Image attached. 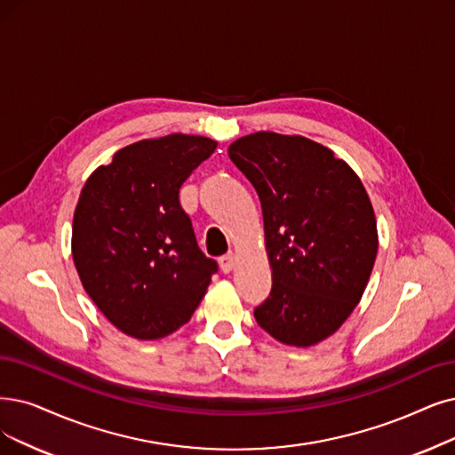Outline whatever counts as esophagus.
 I'll list each match as a JSON object with an SVG mask.
<instances>
[{"instance_id":"34e87169","label":"esophagus","mask_w":455,"mask_h":455,"mask_svg":"<svg viewBox=\"0 0 455 455\" xmlns=\"http://www.w3.org/2000/svg\"><path fill=\"white\" fill-rule=\"evenodd\" d=\"M233 265H235V253H233V251H228L226 256L220 258V268H222L224 272H229V270L233 268Z\"/></svg>"}]
</instances>
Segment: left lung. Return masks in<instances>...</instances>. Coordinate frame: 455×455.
<instances>
[{
  "label": "left lung",
  "instance_id": "left-lung-1",
  "mask_svg": "<svg viewBox=\"0 0 455 455\" xmlns=\"http://www.w3.org/2000/svg\"><path fill=\"white\" fill-rule=\"evenodd\" d=\"M228 155L263 211L272 289L253 317L278 341L310 347L339 329L368 285L377 222L366 188L331 149L302 136L256 132Z\"/></svg>",
  "mask_w": 455,
  "mask_h": 455
}]
</instances>
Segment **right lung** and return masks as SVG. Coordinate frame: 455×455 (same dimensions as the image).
Here are the masks:
<instances>
[{"label": "right lung", "instance_id": "add662e5", "mask_svg": "<svg viewBox=\"0 0 455 455\" xmlns=\"http://www.w3.org/2000/svg\"><path fill=\"white\" fill-rule=\"evenodd\" d=\"M216 149L204 136L141 140L97 168L72 220V258L99 310L124 334L158 339L188 323L218 272L179 190Z\"/></svg>", "mask_w": 455, "mask_h": 455}]
</instances>
